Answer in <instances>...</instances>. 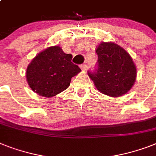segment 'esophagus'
Wrapping results in <instances>:
<instances>
[{"mask_svg":"<svg viewBox=\"0 0 156 156\" xmlns=\"http://www.w3.org/2000/svg\"><path fill=\"white\" fill-rule=\"evenodd\" d=\"M80 67H81V69H82V70H83V71H86V70L87 69V66L86 65V64L81 65Z\"/></svg>","mask_w":156,"mask_h":156,"instance_id":"obj_1","label":"esophagus"}]
</instances>
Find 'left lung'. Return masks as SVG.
Instances as JSON below:
<instances>
[{"label": "left lung", "instance_id": "left-lung-1", "mask_svg": "<svg viewBox=\"0 0 156 156\" xmlns=\"http://www.w3.org/2000/svg\"><path fill=\"white\" fill-rule=\"evenodd\" d=\"M98 66L88 71L96 88L106 95L119 97L126 94L136 79V67L130 54L114 42H102L96 49Z\"/></svg>", "mask_w": 156, "mask_h": 156}]
</instances>
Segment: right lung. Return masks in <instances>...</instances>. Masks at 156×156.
<instances>
[{"mask_svg": "<svg viewBox=\"0 0 156 156\" xmlns=\"http://www.w3.org/2000/svg\"><path fill=\"white\" fill-rule=\"evenodd\" d=\"M58 45L39 53L28 66L26 79L33 90L41 96L51 98L69 87L71 78L81 71Z\"/></svg>", "mask_w": 156, "mask_h": 156, "instance_id": "obj_1", "label": "right lung"}]
</instances>
